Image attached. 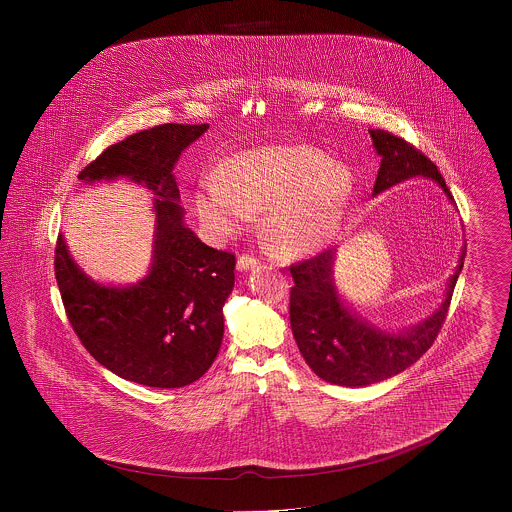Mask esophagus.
Segmentation results:
<instances>
[{
  "mask_svg": "<svg viewBox=\"0 0 512 512\" xmlns=\"http://www.w3.org/2000/svg\"><path fill=\"white\" fill-rule=\"evenodd\" d=\"M259 265H261L259 259H255V257H251V255H240V257H238V270H240V272L257 268Z\"/></svg>",
  "mask_w": 512,
  "mask_h": 512,
  "instance_id": "esophagus-1",
  "label": "esophagus"
}]
</instances>
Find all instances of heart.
Returning <instances> with one entry per match:
<instances>
[{"label":"heart","instance_id":"b5f03b06","mask_svg":"<svg viewBox=\"0 0 512 512\" xmlns=\"http://www.w3.org/2000/svg\"><path fill=\"white\" fill-rule=\"evenodd\" d=\"M349 169L311 146H268L226 161L217 178L195 192L205 230L226 240L265 211V232L284 253L303 255L326 244L351 194Z\"/></svg>","mask_w":512,"mask_h":512}]
</instances>
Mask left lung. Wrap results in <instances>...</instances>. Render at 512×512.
<instances>
[{
  "label": "left lung",
  "mask_w": 512,
  "mask_h": 512,
  "mask_svg": "<svg viewBox=\"0 0 512 512\" xmlns=\"http://www.w3.org/2000/svg\"><path fill=\"white\" fill-rule=\"evenodd\" d=\"M372 146L382 157L372 195L382 194L391 186L414 176L430 178L455 205L438 167L416 147L386 130H368ZM466 247L459 265L449 278L445 299L422 322L399 332H388L355 313L341 299L334 282L336 249H326L307 261L290 267L293 288L290 293V322L297 347L324 382L363 388L403 372L416 363L438 338L451 295L464 265Z\"/></svg>",
  "instance_id": "8db88e82"
}]
</instances>
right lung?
Instances as JSON below:
<instances>
[{
    "instance_id": "add662e5",
    "label": "right lung",
    "mask_w": 512,
    "mask_h": 512,
    "mask_svg": "<svg viewBox=\"0 0 512 512\" xmlns=\"http://www.w3.org/2000/svg\"><path fill=\"white\" fill-rule=\"evenodd\" d=\"M209 124H161L107 147L78 178H126L153 197L155 236L146 276L130 286L92 280L74 263L63 234L55 278L76 336L113 374L149 388H182L217 359L222 307L234 288L236 257L203 244L184 222L174 165Z\"/></svg>"
}]
</instances>
